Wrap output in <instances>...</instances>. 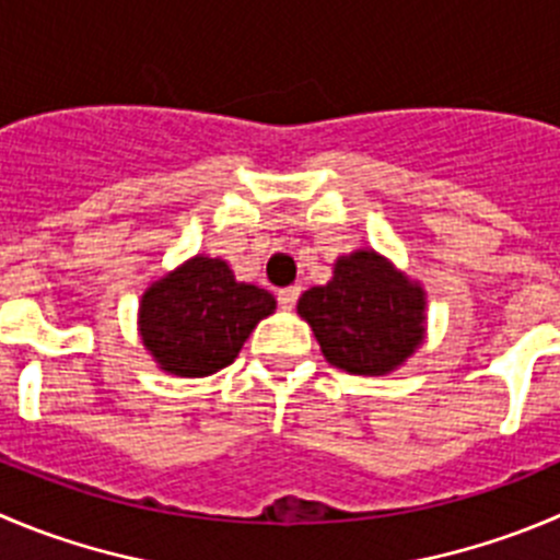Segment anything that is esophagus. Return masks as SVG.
Here are the masks:
<instances>
[{
    "mask_svg": "<svg viewBox=\"0 0 560 560\" xmlns=\"http://www.w3.org/2000/svg\"><path fill=\"white\" fill-rule=\"evenodd\" d=\"M300 285H289V289H283V291H277V302H280V307H283V311H294V305H296V300H300Z\"/></svg>",
    "mask_w": 560,
    "mask_h": 560,
    "instance_id": "obj_1",
    "label": "esophagus"
}]
</instances>
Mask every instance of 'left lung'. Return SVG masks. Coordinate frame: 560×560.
<instances>
[{"label": "left lung", "mask_w": 560, "mask_h": 560, "mask_svg": "<svg viewBox=\"0 0 560 560\" xmlns=\"http://www.w3.org/2000/svg\"><path fill=\"white\" fill-rule=\"evenodd\" d=\"M425 311L423 285L369 247L340 255L332 280L296 302L327 363L354 376L401 369L423 343Z\"/></svg>", "instance_id": "8db88e82"}]
</instances>
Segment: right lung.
I'll use <instances>...</instances> for the list:
<instances>
[{
    "mask_svg": "<svg viewBox=\"0 0 560 560\" xmlns=\"http://www.w3.org/2000/svg\"><path fill=\"white\" fill-rule=\"evenodd\" d=\"M275 307L269 291L238 283L222 258L191 255L148 285L137 329L164 374L200 380L231 365L249 332Z\"/></svg>",
    "mask_w": 560,
    "mask_h": 560,
    "instance_id": "right-lung-1",
    "label": "right lung"
}]
</instances>
